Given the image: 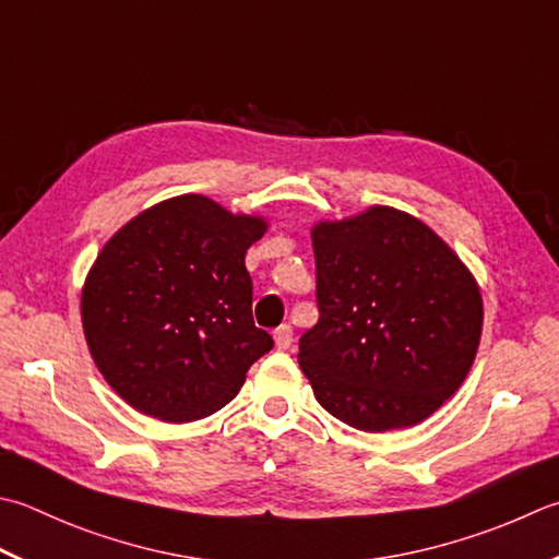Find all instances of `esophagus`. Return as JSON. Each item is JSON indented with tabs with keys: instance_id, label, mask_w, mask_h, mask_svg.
<instances>
[{
	"instance_id": "34e87169",
	"label": "esophagus",
	"mask_w": 559,
	"mask_h": 559,
	"mask_svg": "<svg viewBox=\"0 0 559 559\" xmlns=\"http://www.w3.org/2000/svg\"><path fill=\"white\" fill-rule=\"evenodd\" d=\"M273 342H276L278 352H286V348H290V344H293V330H290V324H281L278 330L273 332Z\"/></svg>"
}]
</instances>
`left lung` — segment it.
I'll return each mask as SVG.
<instances>
[{
	"label": "left lung",
	"mask_w": 559,
	"mask_h": 559,
	"mask_svg": "<svg viewBox=\"0 0 559 559\" xmlns=\"http://www.w3.org/2000/svg\"><path fill=\"white\" fill-rule=\"evenodd\" d=\"M312 249L320 320L298 360L317 402L373 433L431 417L477 354L473 273L429 225L388 205L317 223Z\"/></svg>",
	"instance_id": "obj_1"
}]
</instances>
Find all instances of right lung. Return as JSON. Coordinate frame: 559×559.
Returning <instances> with one entry per match:
<instances>
[{"label":"right lung","instance_id":"obj_1","mask_svg":"<svg viewBox=\"0 0 559 559\" xmlns=\"http://www.w3.org/2000/svg\"><path fill=\"white\" fill-rule=\"evenodd\" d=\"M264 217L186 193L108 239L82 290L96 368L130 407L162 421L211 417L273 348L251 317L247 249Z\"/></svg>","mask_w":559,"mask_h":559}]
</instances>
